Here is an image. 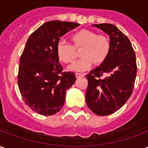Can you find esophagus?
<instances>
[{"mask_svg":"<svg viewBox=\"0 0 148 148\" xmlns=\"http://www.w3.org/2000/svg\"><path fill=\"white\" fill-rule=\"evenodd\" d=\"M76 75V77H83L84 74H81V73H76L75 74Z\"/></svg>","mask_w":148,"mask_h":148,"instance_id":"1","label":"esophagus"}]
</instances>
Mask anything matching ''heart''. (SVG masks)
<instances>
[{"label":"heart","instance_id":"b5f03b06","mask_svg":"<svg viewBox=\"0 0 148 148\" xmlns=\"http://www.w3.org/2000/svg\"><path fill=\"white\" fill-rule=\"evenodd\" d=\"M73 45L66 41L57 42L55 51L58 59L66 64L73 63L77 58L76 50L81 49L82 58L72 65L70 69L75 71H83L92 64H101L108 58L110 52V42L103 35H97L92 31L82 29L71 36Z\"/></svg>","mask_w":148,"mask_h":148}]
</instances>
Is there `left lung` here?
Masks as SVG:
<instances>
[{
	"label": "left lung",
	"mask_w": 148,
	"mask_h": 148,
	"mask_svg": "<svg viewBox=\"0 0 148 148\" xmlns=\"http://www.w3.org/2000/svg\"><path fill=\"white\" fill-rule=\"evenodd\" d=\"M94 26L109 36L110 52L102 64L86 75V101L95 114L107 116L121 109L132 93L137 72L136 53L130 40L115 25ZM106 73L108 77L100 78Z\"/></svg>",
	"instance_id": "1"
}]
</instances>
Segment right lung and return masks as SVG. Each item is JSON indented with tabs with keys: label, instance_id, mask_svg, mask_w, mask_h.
Instances as JSON below:
<instances>
[{
	"label": "right lung",
	"instance_id": "add662e5",
	"mask_svg": "<svg viewBox=\"0 0 148 148\" xmlns=\"http://www.w3.org/2000/svg\"><path fill=\"white\" fill-rule=\"evenodd\" d=\"M79 25L48 21L27 39L20 59L18 86L24 103L39 114L51 116L60 111L66 90L76 80L74 73L62 71L55 47L60 37Z\"/></svg>",
	"mask_w": 148,
	"mask_h": 148
}]
</instances>
